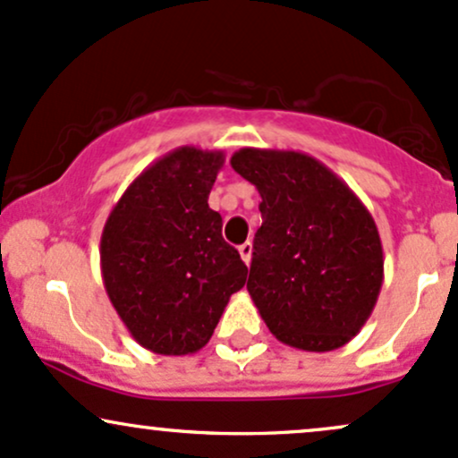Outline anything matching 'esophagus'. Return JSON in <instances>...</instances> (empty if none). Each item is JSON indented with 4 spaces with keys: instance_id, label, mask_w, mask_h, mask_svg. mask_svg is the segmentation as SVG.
Instances as JSON below:
<instances>
[{
    "instance_id": "esophagus-1",
    "label": "esophagus",
    "mask_w": 458,
    "mask_h": 458,
    "mask_svg": "<svg viewBox=\"0 0 458 458\" xmlns=\"http://www.w3.org/2000/svg\"><path fill=\"white\" fill-rule=\"evenodd\" d=\"M239 254H241V259H243V263L250 265V260H252V243H250V241H245L243 245H239Z\"/></svg>"
}]
</instances>
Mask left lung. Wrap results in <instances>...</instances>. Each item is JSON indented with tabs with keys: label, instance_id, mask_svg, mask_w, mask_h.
<instances>
[{
	"label": "left lung",
	"instance_id": "8db88e82",
	"mask_svg": "<svg viewBox=\"0 0 458 458\" xmlns=\"http://www.w3.org/2000/svg\"><path fill=\"white\" fill-rule=\"evenodd\" d=\"M230 165L263 199L248 291L269 333L306 352L345 345L369 319L385 278L369 210L309 154L243 148Z\"/></svg>",
	"mask_w": 458,
	"mask_h": 458
}]
</instances>
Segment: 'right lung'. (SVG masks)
<instances>
[{
    "label": "right lung",
    "mask_w": 458,
    "mask_h": 458,
    "mask_svg": "<svg viewBox=\"0 0 458 458\" xmlns=\"http://www.w3.org/2000/svg\"><path fill=\"white\" fill-rule=\"evenodd\" d=\"M224 152L175 148L143 169L110 210L99 241L106 293L145 350H202L248 267L221 237L208 195Z\"/></svg>",
    "instance_id": "right-lung-1"
}]
</instances>
